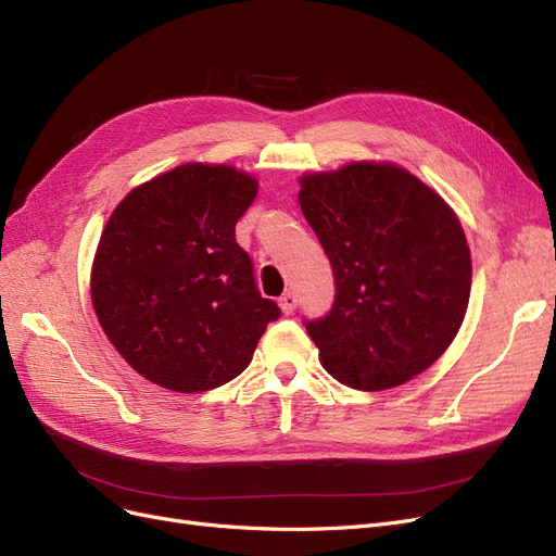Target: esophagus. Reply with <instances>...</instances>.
Returning a JSON list of instances; mask_svg holds the SVG:
<instances>
[{"mask_svg":"<svg viewBox=\"0 0 556 556\" xmlns=\"http://www.w3.org/2000/svg\"><path fill=\"white\" fill-rule=\"evenodd\" d=\"M279 307H281V312H283V314H293V312H295V307H298V295H295L293 291L283 293V295L279 298Z\"/></svg>","mask_w":556,"mask_h":556,"instance_id":"34e87169","label":"esophagus"}]
</instances>
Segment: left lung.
Segmentation results:
<instances>
[{"mask_svg": "<svg viewBox=\"0 0 556 556\" xmlns=\"http://www.w3.org/2000/svg\"><path fill=\"white\" fill-rule=\"evenodd\" d=\"M298 201L334 273L332 309L304 320L328 374L374 392L434 365L471 293V252L451 205L388 161L302 175Z\"/></svg>", "mask_w": 556, "mask_h": 556, "instance_id": "obj_1", "label": "left lung"}]
</instances>
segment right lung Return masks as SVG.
<instances>
[{
	"mask_svg": "<svg viewBox=\"0 0 556 556\" xmlns=\"http://www.w3.org/2000/svg\"><path fill=\"white\" fill-rule=\"evenodd\" d=\"M256 177L226 164H182L131 189L105 224L92 263L99 324L140 376L205 392L242 374L279 307L261 298L236 224Z\"/></svg>",
	"mask_w": 556,
	"mask_h": 556,
	"instance_id": "obj_1",
	"label": "right lung"
}]
</instances>
